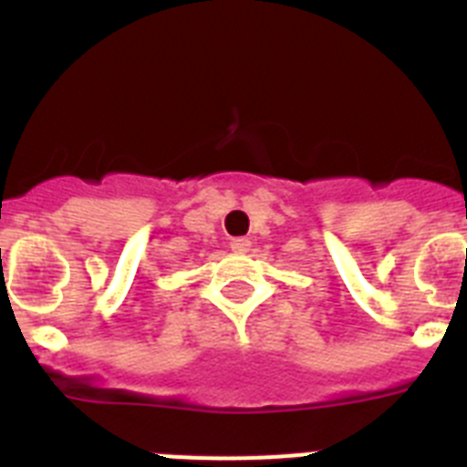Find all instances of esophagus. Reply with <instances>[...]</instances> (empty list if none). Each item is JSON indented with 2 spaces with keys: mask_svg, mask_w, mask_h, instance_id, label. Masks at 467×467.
Segmentation results:
<instances>
[{
  "mask_svg": "<svg viewBox=\"0 0 467 467\" xmlns=\"http://www.w3.org/2000/svg\"><path fill=\"white\" fill-rule=\"evenodd\" d=\"M250 245H253V243L247 241V238H234V241H231V250L238 254L250 253Z\"/></svg>",
  "mask_w": 467,
  "mask_h": 467,
  "instance_id": "esophagus-1",
  "label": "esophagus"
}]
</instances>
